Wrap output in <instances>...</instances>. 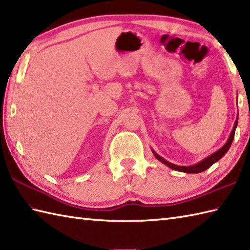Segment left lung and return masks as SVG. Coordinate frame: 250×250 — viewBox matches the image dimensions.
I'll return each mask as SVG.
<instances>
[{
    "label": "left lung",
    "instance_id": "1",
    "mask_svg": "<svg viewBox=\"0 0 250 250\" xmlns=\"http://www.w3.org/2000/svg\"><path fill=\"white\" fill-rule=\"evenodd\" d=\"M236 125H237V120L235 121L234 126H233V130H232V132H231V135H230V137H229V140H228V142L226 143V144H225L224 146H222V147L220 148L219 150H217L216 152L211 153V155H210L209 157L205 158L204 160H202L201 162L194 164V166H190V167H180V166H176V164H173V163H171V162L167 161L166 159H163L162 157L159 156L158 153H156L153 150H152V152H153V155H155V157L158 159L159 161H161L162 163L166 164V166L168 167H171V168H173V169H176V171L184 172V173H200V172H203V171H205V169H207V168L213 166V164H214L215 162L220 160V159L226 155L227 151L229 150V148H230V146H231V144H232V142H233V139H234Z\"/></svg>",
    "mask_w": 250,
    "mask_h": 250
}]
</instances>
